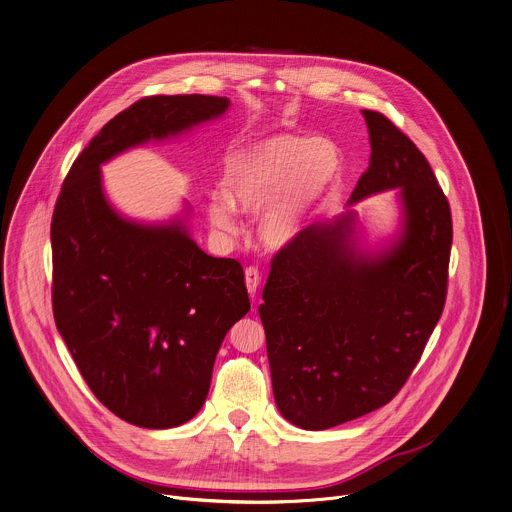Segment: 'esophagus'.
Returning a JSON list of instances; mask_svg holds the SVG:
<instances>
[{
  "instance_id": "esophagus-1",
  "label": "esophagus",
  "mask_w": 512,
  "mask_h": 512,
  "mask_svg": "<svg viewBox=\"0 0 512 512\" xmlns=\"http://www.w3.org/2000/svg\"><path fill=\"white\" fill-rule=\"evenodd\" d=\"M259 283H261V273H259V269H257L255 265H249V267L245 269V285H247V291H249L251 297H255Z\"/></svg>"
}]
</instances>
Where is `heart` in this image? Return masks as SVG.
Listing matches in <instances>:
<instances>
[{
  "instance_id": "1",
  "label": "heart",
  "mask_w": 512,
  "mask_h": 512,
  "mask_svg": "<svg viewBox=\"0 0 512 512\" xmlns=\"http://www.w3.org/2000/svg\"><path fill=\"white\" fill-rule=\"evenodd\" d=\"M339 170V150L327 138L273 134L225 162L223 197L209 199L205 211L213 229L235 235V211L261 219V239L285 247L301 231L311 209L329 191Z\"/></svg>"
}]
</instances>
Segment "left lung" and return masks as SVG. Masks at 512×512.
<instances>
[{"label": "left lung", "mask_w": 512, "mask_h": 512, "mask_svg": "<svg viewBox=\"0 0 512 512\" xmlns=\"http://www.w3.org/2000/svg\"><path fill=\"white\" fill-rule=\"evenodd\" d=\"M364 118L372 156L350 203L400 189V241L370 257L352 243L354 213L309 225L273 255L259 305L277 408L305 430L386 406L420 362L448 291V199L390 118Z\"/></svg>", "instance_id": "left-lung-1"}]
</instances>
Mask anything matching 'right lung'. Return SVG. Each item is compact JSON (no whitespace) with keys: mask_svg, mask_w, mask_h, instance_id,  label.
<instances>
[{"mask_svg":"<svg viewBox=\"0 0 512 512\" xmlns=\"http://www.w3.org/2000/svg\"><path fill=\"white\" fill-rule=\"evenodd\" d=\"M229 98L146 96L78 154L52 217V307L92 394L140 428H175L205 404L217 352L249 309L237 259L207 255L181 223L146 227L108 205L100 164L221 116Z\"/></svg>","mask_w":512,"mask_h":512,"instance_id":"right-lung-1","label":"right lung"}]
</instances>
